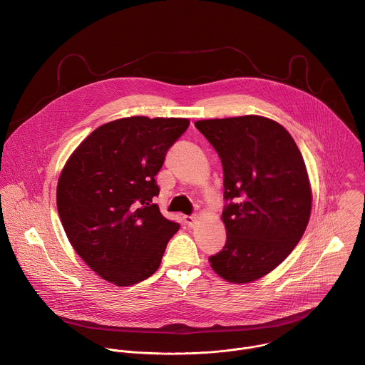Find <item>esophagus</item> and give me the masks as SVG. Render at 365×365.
Returning a JSON list of instances; mask_svg holds the SVG:
<instances>
[{"label": "esophagus", "instance_id": "esophagus-1", "mask_svg": "<svg viewBox=\"0 0 365 365\" xmlns=\"http://www.w3.org/2000/svg\"><path fill=\"white\" fill-rule=\"evenodd\" d=\"M196 220H197V217L193 216V215H192V216H187V215L183 216V222H185L187 226H193V225L196 223Z\"/></svg>", "mask_w": 365, "mask_h": 365}]
</instances>
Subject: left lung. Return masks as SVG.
Returning a JSON list of instances; mask_svg holds the SVG:
<instances>
[{"label": "left lung", "instance_id": "8db88e82", "mask_svg": "<svg viewBox=\"0 0 365 365\" xmlns=\"http://www.w3.org/2000/svg\"><path fill=\"white\" fill-rule=\"evenodd\" d=\"M223 168L225 247L209 258L223 279L247 284L275 269L297 247L311 215V186L291 135L262 115L199 120Z\"/></svg>", "mask_w": 365, "mask_h": 365}]
</instances>
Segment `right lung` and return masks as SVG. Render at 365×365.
I'll use <instances>...</instances> for the list:
<instances>
[{"label":"right lung","instance_id":"right-lung-1","mask_svg":"<svg viewBox=\"0 0 365 365\" xmlns=\"http://www.w3.org/2000/svg\"><path fill=\"white\" fill-rule=\"evenodd\" d=\"M187 118L133 115L97 128L67 160L57 209L74 251L103 279L129 287L160 267L179 223L153 197L155 176Z\"/></svg>","mask_w":365,"mask_h":365}]
</instances>
